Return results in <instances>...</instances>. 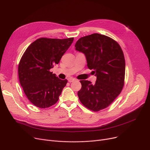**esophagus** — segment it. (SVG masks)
I'll return each mask as SVG.
<instances>
[{"instance_id": "34e87169", "label": "esophagus", "mask_w": 150, "mask_h": 150, "mask_svg": "<svg viewBox=\"0 0 150 150\" xmlns=\"http://www.w3.org/2000/svg\"><path fill=\"white\" fill-rule=\"evenodd\" d=\"M76 79H75V78H68V81L71 83V82L74 81Z\"/></svg>"}]
</instances>
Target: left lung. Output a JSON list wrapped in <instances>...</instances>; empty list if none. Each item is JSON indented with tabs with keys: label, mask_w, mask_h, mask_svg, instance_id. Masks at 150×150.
Masks as SVG:
<instances>
[{
	"label": "left lung",
	"mask_w": 150,
	"mask_h": 150,
	"mask_svg": "<svg viewBox=\"0 0 150 150\" xmlns=\"http://www.w3.org/2000/svg\"><path fill=\"white\" fill-rule=\"evenodd\" d=\"M75 50L85 54L89 69L97 76L95 84L81 80L78 92L81 103L97 112L111 105L124 86L125 61L120 45L105 35L93 33L80 38Z\"/></svg>",
	"instance_id": "left-lung-1"
}]
</instances>
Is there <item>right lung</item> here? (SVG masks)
I'll use <instances>...</instances> for the list:
<instances>
[{"label":"right lung","instance_id":"1","mask_svg":"<svg viewBox=\"0 0 150 150\" xmlns=\"http://www.w3.org/2000/svg\"><path fill=\"white\" fill-rule=\"evenodd\" d=\"M74 38H41L31 43L20 60V84L31 103L39 108H49L58 101L67 80H60L50 69L58 64Z\"/></svg>","mask_w":150,"mask_h":150}]
</instances>
